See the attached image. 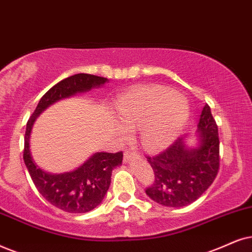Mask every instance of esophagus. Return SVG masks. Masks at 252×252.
<instances>
[{
	"label": "esophagus",
	"mask_w": 252,
	"mask_h": 252,
	"mask_svg": "<svg viewBox=\"0 0 252 252\" xmlns=\"http://www.w3.org/2000/svg\"><path fill=\"white\" fill-rule=\"evenodd\" d=\"M132 157H137L136 151H126V154H124V160H129V159Z\"/></svg>",
	"instance_id": "esophagus-1"
}]
</instances>
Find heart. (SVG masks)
<instances>
[{"instance_id": "1", "label": "heart", "mask_w": 252, "mask_h": 252, "mask_svg": "<svg viewBox=\"0 0 252 252\" xmlns=\"http://www.w3.org/2000/svg\"><path fill=\"white\" fill-rule=\"evenodd\" d=\"M124 136L139 129L141 143L151 151L167 148L186 124L189 107L186 98L160 86L133 88L117 98L113 106Z\"/></svg>"}]
</instances>
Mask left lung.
Wrapping results in <instances>:
<instances>
[{"mask_svg":"<svg viewBox=\"0 0 252 252\" xmlns=\"http://www.w3.org/2000/svg\"><path fill=\"white\" fill-rule=\"evenodd\" d=\"M199 145L190 149L179 137L159 155L148 156L155 181L145 193L155 202L166 207H184L199 199L213 184L220 167L218 126L208 104L197 123Z\"/></svg>","mask_w":252,"mask_h":252,"instance_id":"8db88e82","label":"left lung"}]
</instances>
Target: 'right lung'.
<instances>
[{
	"label": "right lung",
	"instance_id": "right-lung-1",
	"mask_svg": "<svg viewBox=\"0 0 252 252\" xmlns=\"http://www.w3.org/2000/svg\"><path fill=\"white\" fill-rule=\"evenodd\" d=\"M107 81V78L86 73H79L63 79L41 96L27 123L23 152L25 166L38 192L51 205L63 212L80 214L93 211L100 205L110 186L111 172L122 164L123 152H96L74 171L51 174L44 172L33 161L30 152L31 130L37 117L51 104L62 98L91 91L92 88L104 85Z\"/></svg>",
	"mask_w": 252,
	"mask_h": 252
}]
</instances>
